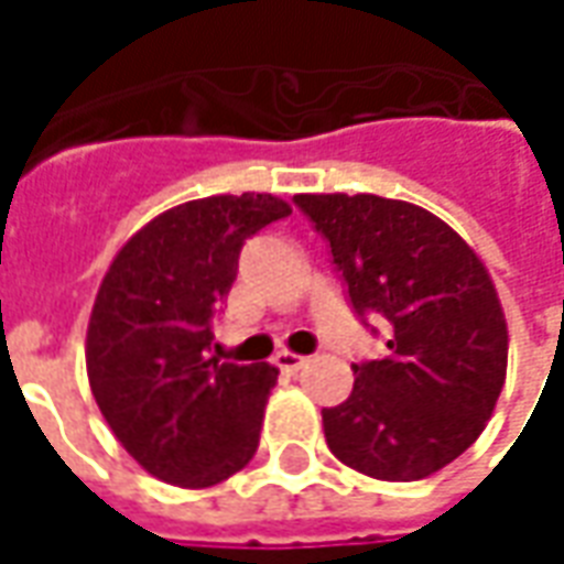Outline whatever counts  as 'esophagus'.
I'll return each mask as SVG.
<instances>
[{
  "label": "esophagus",
  "instance_id": "obj_1",
  "mask_svg": "<svg viewBox=\"0 0 564 564\" xmlns=\"http://www.w3.org/2000/svg\"><path fill=\"white\" fill-rule=\"evenodd\" d=\"M305 356L293 354V350H278V354H274V366L281 368V371H286V375H295L299 368H305Z\"/></svg>",
  "mask_w": 564,
  "mask_h": 564
}]
</instances>
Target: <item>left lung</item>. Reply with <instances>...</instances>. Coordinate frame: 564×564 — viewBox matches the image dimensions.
Segmentation results:
<instances>
[{"label":"left lung","instance_id":"1","mask_svg":"<svg viewBox=\"0 0 564 564\" xmlns=\"http://www.w3.org/2000/svg\"><path fill=\"white\" fill-rule=\"evenodd\" d=\"M332 247L359 317H387V356L354 366L323 411L329 449L378 480H423L471 447L508 371V323L489 271L420 205L371 193L293 198Z\"/></svg>","mask_w":564,"mask_h":564}]
</instances>
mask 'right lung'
I'll return each mask as SVG.
<instances>
[{
	"mask_svg": "<svg viewBox=\"0 0 564 564\" xmlns=\"http://www.w3.org/2000/svg\"><path fill=\"white\" fill-rule=\"evenodd\" d=\"M293 208L271 193L162 210L120 247L93 302L87 378L105 423L153 477L205 489L241 471L278 368L210 356V319L250 235Z\"/></svg>",
	"mask_w": 564,
	"mask_h": 564,
	"instance_id": "obj_1",
	"label": "right lung"
}]
</instances>
